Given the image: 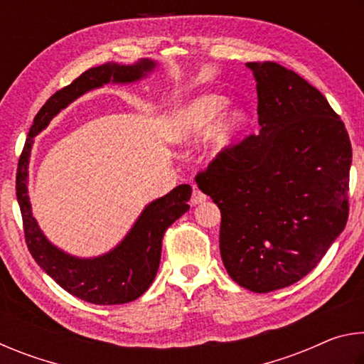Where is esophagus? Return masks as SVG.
<instances>
[{
    "label": "esophagus",
    "mask_w": 364,
    "mask_h": 364,
    "mask_svg": "<svg viewBox=\"0 0 364 364\" xmlns=\"http://www.w3.org/2000/svg\"><path fill=\"white\" fill-rule=\"evenodd\" d=\"M205 200H207V196L202 193V191L194 188L193 196H191V205H199V204H202V202H205Z\"/></svg>",
    "instance_id": "34e87169"
}]
</instances>
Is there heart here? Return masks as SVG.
Listing matches in <instances>:
<instances>
[{"mask_svg": "<svg viewBox=\"0 0 364 364\" xmlns=\"http://www.w3.org/2000/svg\"><path fill=\"white\" fill-rule=\"evenodd\" d=\"M226 106L223 96L207 95L200 96L191 104L184 112L180 123V136L184 141H196L208 134L212 130L215 120L218 119L221 110ZM245 123V114L241 109H232L226 115L221 117L217 130H215V144L218 149H225L242 125Z\"/></svg>", "mask_w": 364, "mask_h": 364, "instance_id": "b5f03b06", "label": "heart"}]
</instances>
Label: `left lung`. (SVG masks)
Returning <instances> with one entry per match:
<instances>
[{"instance_id": "1", "label": "left lung", "mask_w": 364, "mask_h": 364, "mask_svg": "<svg viewBox=\"0 0 364 364\" xmlns=\"http://www.w3.org/2000/svg\"><path fill=\"white\" fill-rule=\"evenodd\" d=\"M245 65L257 80L260 133L225 147L196 183L221 212L228 274L264 294L306 276L343 231L352 144L306 80L269 60Z\"/></svg>"}]
</instances>
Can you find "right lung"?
I'll list each match as a JSON object with an SVG mask.
<instances>
[{"label":"right lung","instance_id":"obj_1","mask_svg":"<svg viewBox=\"0 0 364 364\" xmlns=\"http://www.w3.org/2000/svg\"><path fill=\"white\" fill-rule=\"evenodd\" d=\"M156 63L143 59L134 65L107 63L83 72L78 78L59 90L36 114L28 138L21 154L16 176V194L19 202L23 232L30 254L58 284L75 297L96 305H120L141 297L156 278L162 239L171 223L189 210V184H180L167 196L156 199L139 215L125 239L107 254L95 258H78L65 254L48 241L32 215L28 200V160L33 138L60 109L109 82L132 83L156 69Z\"/></svg>","mask_w":364,"mask_h":364}]
</instances>
